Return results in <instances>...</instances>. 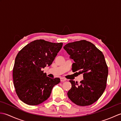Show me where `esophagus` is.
<instances>
[{"instance_id": "34e87169", "label": "esophagus", "mask_w": 121, "mask_h": 121, "mask_svg": "<svg viewBox=\"0 0 121 121\" xmlns=\"http://www.w3.org/2000/svg\"><path fill=\"white\" fill-rule=\"evenodd\" d=\"M60 80H61V82H65V81H66V79L63 78H60Z\"/></svg>"}]
</instances>
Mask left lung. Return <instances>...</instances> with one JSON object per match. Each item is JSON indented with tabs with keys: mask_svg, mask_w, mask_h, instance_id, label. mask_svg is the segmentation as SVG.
I'll use <instances>...</instances> for the list:
<instances>
[{
	"mask_svg": "<svg viewBox=\"0 0 121 121\" xmlns=\"http://www.w3.org/2000/svg\"><path fill=\"white\" fill-rule=\"evenodd\" d=\"M73 59L72 70L83 73L79 84L70 80L72 88L68 96L76 105L86 106L97 101L107 86L108 68L104 54L93 43L85 40L68 43L64 46Z\"/></svg>",
	"mask_w": 121,
	"mask_h": 121,
	"instance_id": "1",
	"label": "left lung"
}]
</instances>
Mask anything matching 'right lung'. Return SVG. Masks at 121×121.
<instances>
[{"instance_id": "right-lung-1", "label": "right lung", "mask_w": 121, "mask_h": 121, "mask_svg": "<svg viewBox=\"0 0 121 121\" xmlns=\"http://www.w3.org/2000/svg\"><path fill=\"white\" fill-rule=\"evenodd\" d=\"M63 43H53L43 39L28 43L15 58L13 80L15 92L22 101L30 106L42 103L49 97L59 78H51L43 69L52 64Z\"/></svg>"}]
</instances>
